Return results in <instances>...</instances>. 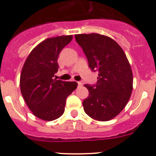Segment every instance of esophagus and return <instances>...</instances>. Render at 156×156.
<instances>
[{"label":"esophagus","instance_id":"esophagus-1","mask_svg":"<svg viewBox=\"0 0 156 156\" xmlns=\"http://www.w3.org/2000/svg\"><path fill=\"white\" fill-rule=\"evenodd\" d=\"M83 85V83L81 82V81H78V87H81V86Z\"/></svg>","mask_w":156,"mask_h":156}]
</instances>
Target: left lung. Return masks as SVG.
Segmentation results:
<instances>
[{"mask_svg": "<svg viewBox=\"0 0 156 156\" xmlns=\"http://www.w3.org/2000/svg\"><path fill=\"white\" fill-rule=\"evenodd\" d=\"M92 71L99 75L96 86L84 84L89 91L83 101L84 112L99 121L116 116L127 104L133 90L130 64L120 45L110 37L98 33L76 34Z\"/></svg>", "mask_w": 156, "mask_h": 156, "instance_id": "1", "label": "left lung"}]
</instances>
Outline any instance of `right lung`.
<instances>
[{"mask_svg":"<svg viewBox=\"0 0 156 156\" xmlns=\"http://www.w3.org/2000/svg\"><path fill=\"white\" fill-rule=\"evenodd\" d=\"M73 36L48 38L29 54L20 79L21 94L33 114L45 121L56 120L63 114L66 98L76 89V81L54 78L58 72V55Z\"/></svg>","mask_w":156,"mask_h":156,"instance_id":"obj_1","label":"right lung"}]
</instances>
